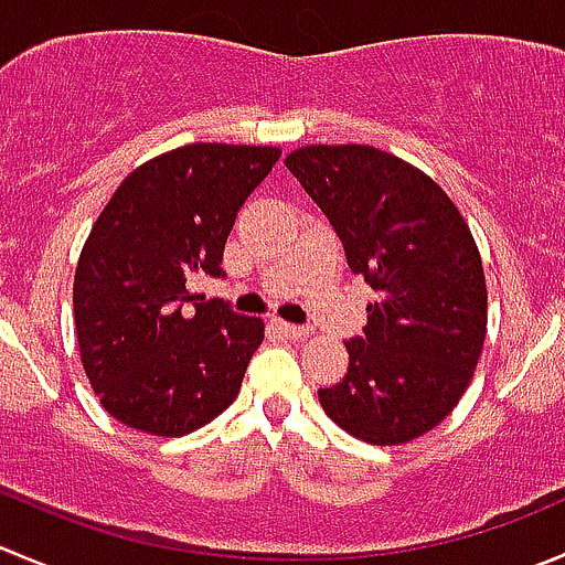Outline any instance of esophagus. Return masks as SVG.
<instances>
[{
  "label": "esophagus",
  "mask_w": 565,
  "mask_h": 565,
  "mask_svg": "<svg viewBox=\"0 0 565 565\" xmlns=\"http://www.w3.org/2000/svg\"><path fill=\"white\" fill-rule=\"evenodd\" d=\"M273 326H276V331H281L284 337L289 339H306L311 333V328L306 326H295V322H284V320H273Z\"/></svg>",
  "instance_id": "1"
}]
</instances>
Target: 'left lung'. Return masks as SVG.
<instances>
[{
  "label": "left lung",
  "mask_w": 565,
  "mask_h": 565,
  "mask_svg": "<svg viewBox=\"0 0 565 565\" xmlns=\"http://www.w3.org/2000/svg\"><path fill=\"white\" fill-rule=\"evenodd\" d=\"M287 168L326 212L348 267L377 292L348 375L320 388L339 428L405 445L447 419L486 342L489 292L472 232L419 168L372 146H306Z\"/></svg>",
  "instance_id": "1"
}]
</instances>
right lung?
<instances>
[{
    "instance_id": "1",
    "label": "right lung",
    "mask_w": 565,
    "mask_h": 565,
    "mask_svg": "<svg viewBox=\"0 0 565 565\" xmlns=\"http://www.w3.org/2000/svg\"><path fill=\"white\" fill-rule=\"evenodd\" d=\"M273 146L190 143L129 173L93 223L74 276L82 366L104 411L151 436L204 428L234 403L265 322L190 292L223 248Z\"/></svg>"
}]
</instances>
